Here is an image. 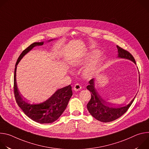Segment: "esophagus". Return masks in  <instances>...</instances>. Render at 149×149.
<instances>
[{
  "mask_svg": "<svg viewBox=\"0 0 149 149\" xmlns=\"http://www.w3.org/2000/svg\"><path fill=\"white\" fill-rule=\"evenodd\" d=\"M82 88V87L80 86V85L79 84H76L75 86H74V88H73V90L75 91H79L81 90Z\"/></svg>",
  "mask_w": 149,
  "mask_h": 149,
  "instance_id": "obj_1",
  "label": "esophagus"
}]
</instances>
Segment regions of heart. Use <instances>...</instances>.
<instances>
[{
	"label": "heart",
	"instance_id": "1",
	"mask_svg": "<svg viewBox=\"0 0 149 149\" xmlns=\"http://www.w3.org/2000/svg\"><path fill=\"white\" fill-rule=\"evenodd\" d=\"M95 56L94 54H93L92 55L86 58L82 59H78L77 61H75L73 63V65L75 67H81L82 65H86V63H87L90 61H91L93 58ZM101 59L100 58L97 59L92 65H90L88 67H87L86 70L84 71V76L86 78H91L93 75H94L99 70V67L100 65V63Z\"/></svg>",
	"mask_w": 149,
	"mask_h": 149
}]
</instances>
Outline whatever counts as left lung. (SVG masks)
<instances>
[{
    "label": "left lung",
    "mask_w": 149,
    "mask_h": 149,
    "mask_svg": "<svg viewBox=\"0 0 149 149\" xmlns=\"http://www.w3.org/2000/svg\"><path fill=\"white\" fill-rule=\"evenodd\" d=\"M117 47L118 51V57L130 59L136 63V61L133 56L129 51L123 49L119 46ZM139 81L140 82V79ZM94 79H91L89 81V85L87 87V90L91 93V98L87 104V107L91 116L100 121L107 123L118 118L128 110L134 100L136 97L127 105L120 107H111L110 105V104H107L98 94V93L94 87Z\"/></svg>",
    "instance_id": "obj_1"
}]
</instances>
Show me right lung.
Wrapping results in <instances>:
<instances>
[{"label":"right lung","instance_id":"obj_1","mask_svg":"<svg viewBox=\"0 0 149 149\" xmlns=\"http://www.w3.org/2000/svg\"><path fill=\"white\" fill-rule=\"evenodd\" d=\"M43 44V42H34L21 53L15 65L13 82L14 94L18 106L28 117L40 124L51 123L56 121L65 110L69 100L72 95V87L70 85L57 90L49 99L39 104L28 102L20 95L16 81V66L23 56L34 47L42 45Z\"/></svg>","mask_w":149,"mask_h":149}]
</instances>
